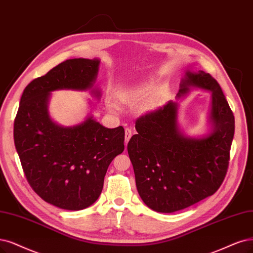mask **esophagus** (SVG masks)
<instances>
[{
	"instance_id": "esophagus-1",
	"label": "esophagus",
	"mask_w": 253,
	"mask_h": 253,
	"mask_svg": "<svg viewBox=\"0 0 253 253\" xmlns=\"http://www.w3.org/2000/svg\"><path fill=\"white\" fill-rule=\"evenodd\" d=\"M131 136H132V130L130 128H126L125 129V143L126 144H128L129 139L131 138Z\"/></svg>"
}]
</instances>
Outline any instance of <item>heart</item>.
Listing matches in <instances>:
<instances>
[{"mask_svg": "<svg viewBox=\"0 0 253 253\" xmlns=\"http://www.w3.org/2000/svg\"><path fill=\"white\" fill-rule=\"evenodd\" d=\"M150 87L145 86L142 88H135V89H130V90H123L118 93V98L121 102L126 103V104H132V103H135L139 99H142L146 93L149 91ZM108 106L110 108H114L115 104L111 101H108ZM152 106L151 102H148L144 105V108H150Z\"/></svg>", "mask_w": 253, "mask_h": 253, "instance_id": "b5f03b06", "label": "heart"}]
</instances>
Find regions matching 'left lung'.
<instances>
[{"mask_svg":"<svg viewBox=\"0 0 253 253\" xmlns=\"http://www.w3.org/2000/svg\"><path fill=\"white\" fill-rule=\"evenodd\" d=\"M192 86L212 92L211 134L183 136L177 126V104L169 101L135 121L137 134L127 146L137 192L147 207L158 212H174L210 197L227 173L235 134L232 110L211 74L186 72L177 96Z\"/></svg>","mask_w":253,"mask_h":253,"instance_id":"left-lung-1","label":"left lung"}]
</instances>
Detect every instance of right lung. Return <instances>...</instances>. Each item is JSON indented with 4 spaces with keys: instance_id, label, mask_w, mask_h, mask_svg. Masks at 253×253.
I'll return each mask as SVG.
<instances>
[{
    "instance_id": "1",
    "label": "right lung",
    "mask_w": 253,
    "mask_h": 253,
    "mask_svg": "<svg viewBox=\"0 0 253 253\" xmlns=\"http://www.w3.org/2000/svg\"><path fill=\"white\" fill-rule=\"evenodd\" d=\"M99 62L68 59L32 80L14 119V145L27 181L42 200L63 210L80 211L95 202L109 164L125 148L122 126L109 129L88 118L80 125L61 127L49 116L50 92L90 88Z\"/></svg>"
}]
</instances>
